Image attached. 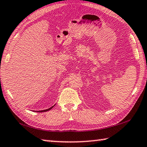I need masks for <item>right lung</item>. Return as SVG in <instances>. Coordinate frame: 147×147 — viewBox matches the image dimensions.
I'll use <instances>...</instances> for the list:
<instances>
[{"label":"right lung","instance_id":"1","mask_svg":"<svg viewBox=\"0 0 147 147\" xmlns=\"http://www.w3.org/2000/svg\"><path fill=\"white\" fill-rule=\"evenodd\" d=\"M55 105H53V107H50V108H49L48 109H46V110H43V111H35V112H39V113H42V112H46V111H49V110H51V109L53 107H54Z\"/></svg>","mask_w":147,"mask_h":147}]
</instances>
